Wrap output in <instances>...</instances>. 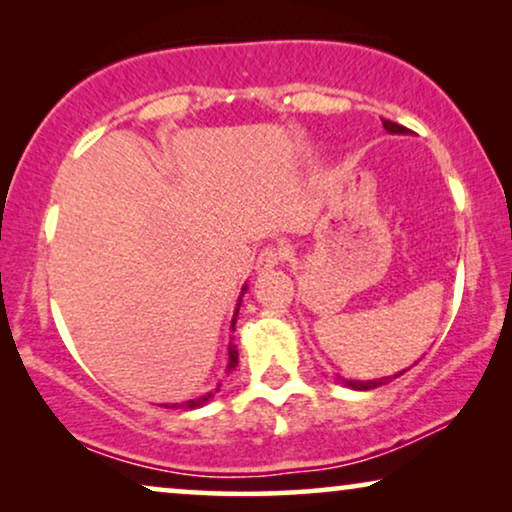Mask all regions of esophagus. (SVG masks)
Returning a JSON list of instances; mask_svg holds the SVG:
<instances>
[{"label": "esophagus", "mask_w": 512, "mask_h": 512, "mask_svg": "<svg viewBox=\"0 0 512 512\" xmlns=\"http://www.w3.org/2000/svg\"><path fill=\"white\" fill-rule=\"evenodd\" d=\"M284 258H286V249L282 247V244H270V247H265L261 254H258L256 270L268 272L272 268H277V265H282Z\"/></svg>", "instance_id": "esophagus-1"}]
</instances>
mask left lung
<instances>
[{"label":"left lung","instance_id":"8db88e82","mask_svg":"<svg viewBox=\"0 0 512 512\" xmlns=\"http://www.w3.org/2000/svg\"><path fill=\"white\" fill-rule=\"evenodd\" d=\"M382 125H384V130L391 132V135H408V128H403V125H398L394 121H382ZM403 373L405 370H401L398 375H403ZM398 375H394V377H398ZM394 377H382V380H368V382H359V380H342V382H345V387H349V389L368 391V389L380 387V384H387L389 380H394Z\"/></svg>","mask_w":512,"mask_h":512}]
</instances>
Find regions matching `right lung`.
<instances>
[{"label":"right lung","instance_id":"add662e5","mask_svg":"<svg viewBox=\"0 0 512 512\" xmlns=\"http://www.w3.org/2000/svg\"><path fill=\"white\" fill-rule=\"evenodd\" d=\"M244 291H247V286H242V296H244ZM237 310H240V303H237ZM237 310H235L233 324H230V326H233V328H235V321H237ZM235 366H237V349H235L233 342H230V345H228V368H226V373H233ZM219 387H221V384H219ZM219 387H216L214 391H207V394H202V396H198V398H193V401H186V403H181V408H188V410H193V408H200V405H205V403L212 401L216 391H219ZM165 408H170V405H165Z\"/></svg>","mask_w":512,"mask_h":512}]
</instances>
